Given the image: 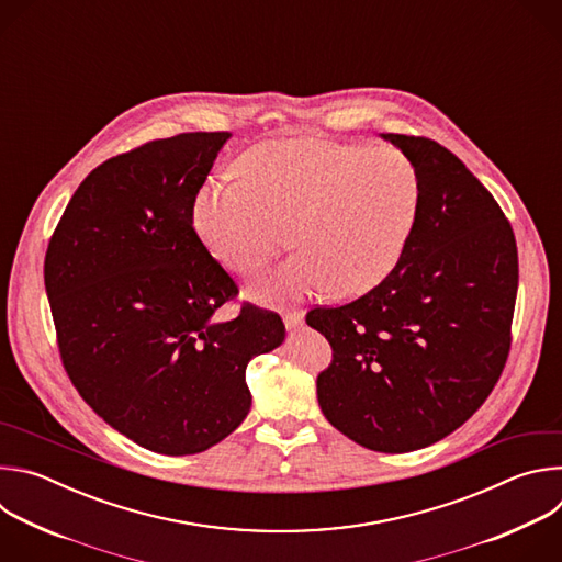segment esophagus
<instances>
[{"instance_id":"esophagus-1","label":"esophagus","mask_w":562,"mask_h":562,"mask_svg":"<svg viewBox=\"0 0 562 562\" xmlns=\"http://www.w3.org/2000/svg\"><path fill=\"white\" fill-rule=\"evenodd\" d=\"M282 319H284L286 329H295V327H300V325H302L304 313H302V311H289V313H284V315H282Z\"/></svg>"}]
</instances>
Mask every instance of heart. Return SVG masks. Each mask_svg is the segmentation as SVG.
I'll return each mask as SVG.
<instances>
[{"instance_id":"heart-1","label":"heart","mask_w":562,"mask_h":562,"mask_svg":"<svg viewBox=\"0 0 562 562\" xmlns=\"http://www.w3.org/2000/svg\"><path fill=\"white\" fill-rule=\"evenodd\" d=\"M239 178H211L193 204L209 254L235 273H254L289 245L302 247L254 282L260 297L334 289L358 295L397 262L414 228L420 184L409 159L317 137L273 139L239 159Z\"/></svg>"}]
</instances>
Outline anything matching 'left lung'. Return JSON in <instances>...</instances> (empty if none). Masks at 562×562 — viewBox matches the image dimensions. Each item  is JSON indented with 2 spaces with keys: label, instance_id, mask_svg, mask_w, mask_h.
<instances>
[{
  "label": "left lung",
  "instance_id": "left-lung-1",
  "mask_svg": "<svg viewBox=\"0 0 562 562\" xmlns=\"http://www.w3.org/2000/svg\"><path fill=\"white\" fill-rule=\"evenodd\" d=\"M414 165L420 202L391 273L306 325L334 360L317 375L325 418L353 442L403 453L429 447L485 403L509 347L518 249L494 195L427 137L382 133Z\"/></svg>",
  "mask_w": 562,
  "mask_h": 562
}]
</instances>
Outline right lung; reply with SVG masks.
<instances>
[{"mask_svg":"<svg viewBox=\"0 0 562 562\" xmlns=\"http://www.w3.org/2000/svg\"><path fill=\"white\" fill-rule=\"evenodd\" d=\"M231 133H180L106 159L72 193L44 260L64 369L87 405L144 449L189 456L251 409L247 364L284 340L245 304L193 228V204Z\"/></svg>","mask_w":562,"mask_h":562,"instance_id":"1","label":"right lung"}]
</instances>
